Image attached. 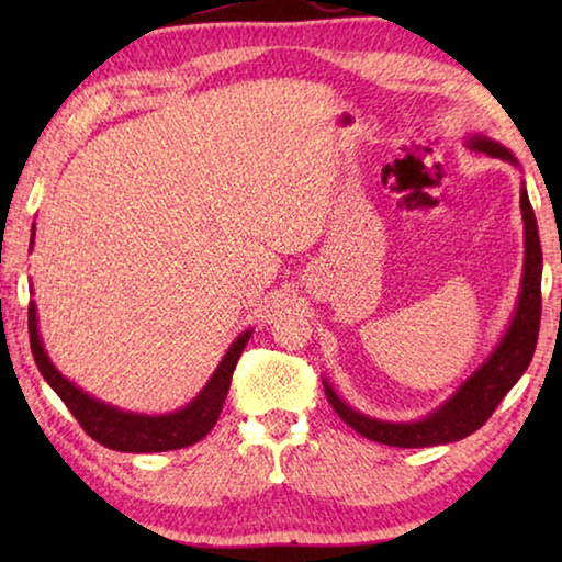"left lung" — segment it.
Segmentation results:
<instances>
[{
  "label": "left lung",
  "mask_w": 562,
  "mask_h": 562,
  "mask_svg": "<svg viewBox=\"0 0 562 562\" xmlns=\"http://www.w3.org/2000/svg\"><path fill=\"white\" fill-rule=\"evenodd\" d=\"M465 146L479 154H486L491 158L508 160V164L518 166L516 156L510 154L506 146L498 140L481 133L465 138ZM520 213H522V278H520V292L516 310H513V319L501 337L496 349L481 361L479 369L465 379V382L456 389V392L416 422H384V418H374L357 412L349 406L345 398H339L335 389L322 379L325 384V394L329 404L339 414L341 422L351 426L357 434L367 436V439L398 446V449H424V446H441L465 439L473 431H479L488 416L496 412V406L503 402L513 384L518 382L526 372L532 351H536L538 329H540V274H543V250H540L538 237V223L536 213H532L526 183H520Z\"/></svg>",
  "instance_id": "obj_1"
}]
</instances>
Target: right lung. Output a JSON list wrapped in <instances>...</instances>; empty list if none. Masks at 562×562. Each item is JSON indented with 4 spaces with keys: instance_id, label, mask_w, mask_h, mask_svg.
Returning <instances> with one entry per match:
<instances>
[{
    "instance_id": "1",
    "label": "right lung",
    "mask_w": 562,
    "mask_h": 562,
    "mask_svg": "<svg viewBox=\"0 0 562 562\" xmlns=\"http://www.w3.org/2000/svg\"><path fill=\"white\" fill-rule=\"evenodd\" d=\"M34 247V227H32V243ZM252 337V329H245L231 347H227L221 364L207 379V384L198 392L193 402L176 408L170 414H136L123 412L119 406H111L101 398L83 392L81 386L69 382L59 369L54 367L44 349V341L40 335V317H36V304L30 302V341L32 355L36 367H40L42 376L46 379L56 394H59L66 408L74 414L81 429L87 431L93 441L113 451L123 453H156V451H173L186 449L203 439V436L213 429L217 416L223 412L227 389H231V379L235 372L237 359H240L247 339Z\"/></svg>"
}]
</instances>
